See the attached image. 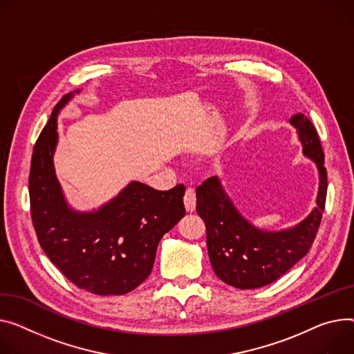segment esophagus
<instances>
[{
  "label": "esophagus",
  "instance_id": "esophagus-1",
  "mask_svg": "<svg viewBox=\"0 0 354 354\" xmlns=\"http://www.w3.org/2000/svg\"><path fill=\"white\" fill-rule=\"evenodd\" d=\"M183 203H185V209L187 214H192L196 206V195L192 187H187L185 196H183Z\"/></svg>",
  "mask_w": 354,
  "mask_h": 354
}]
</instances>
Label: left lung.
I'll return each instance as SVG.
<instances>
[{
  "label": "left lung",
  "mask_w": 354,
  "mask_h": 354,
  "mask_svg": "<svg viewBox=\"0 0 354 354\" xmlns=\"http://www.w3.org/2000/svg\"><path fill=\"white\" fill-rule=\"evenodd\" d=\"M297 129L304 156L319 171L317 206L292 229L268 232L254 227L234 207L216 176L196 189V212L206 226V245L212 268L225 283L238 289L270 285L292 269L312 248L322 222L327 195V172L320 139L303 113L290 118Z\"/></svg>",
  "instance_id": "left-lung-1"
}]
</instances>
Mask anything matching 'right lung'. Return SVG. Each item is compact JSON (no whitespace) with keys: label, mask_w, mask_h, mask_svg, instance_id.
Returning a JSON list of instances; mask_svg holds the SVG:
<instances>
[{"label":"right lung","mask_w":354,"mask_h":354,"mask_svg":"<svg viewBox=\"0 0 354 354\" xmlns=\"http://www.w3.org/2000/svg\"><path fill=\"white\" fill-rule=\"evenodd\" d=\"M71 98L66 93L54 106L34 145L28 179L34 229L45 254L75 286L100 296L125 295L151 274L159 241L185 216V186L156 191L131 182L98 210L71 209L53 162L57 116Z\"/></svg>","instance_id":"1"}]
</instances>
